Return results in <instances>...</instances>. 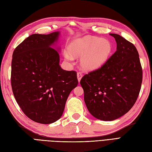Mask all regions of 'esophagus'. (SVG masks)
Returning a JSON list of instances; mask_svg holds the SVG:
<instances>
[{
    "label": "esophagus",
    "mask_w": 152,
    "mask_h": 152,
    "mask_svg": "<svg viewBox=\"0 0 152 152\" xmlns=\"http://www.w3.org/2000/svg\"><path fill=\"white\" fill-rule=\"evenodd\" d=\"M82 77V74L80 73V72H78L77 73V79H78V81H79V82H80L81 79Z\"/></svg>",
    "instance_id": "1"
}]
</instances>
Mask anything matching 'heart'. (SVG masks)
<instances>
[{"label":"heart","instance_id":"obj_1","mask_svg":"<svg viewBox=\"0 0 152 152\" xmlns=\"http://www.w3.org/2000/svg\"><path fill=\"white\" fill-rule=\"evenodd\" d=\"M112 49V44L107 39L85 36L73 40L68 47L70 53L65 52L64 56L67 60H72V56L81 57V68L91 72L98 70L107 62Z\"/></svg>","mask_w":152,"mask_h":152}]
</instances>
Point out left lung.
<instances>
[{
	"label": "left lung",
	"instance_id": "left-lung-1",
	"mask_svg": "<svg viewBox=\"0 0 152 152\" xmlns=\"http://www.w3.org/2000/svg\"><path fill=\"white\" fill-rule=\"evenodd\" d=\"M117 50L100 68L80 80L87 108L94 117L112 121L127 113L138 97L142 72L139 54L130 42L115 34Z\"/></svg>",
	"mask_w": 152,
	"mask_h": 152
}]
</instances>
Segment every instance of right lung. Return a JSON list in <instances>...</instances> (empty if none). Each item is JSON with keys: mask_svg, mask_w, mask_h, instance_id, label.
<instances>
[{"mask_svg": "<svg viewBox=\"0 0 152 152\" xmlns=\"http://www.w3.org/2000/svg\"><path fill=\"white\" fill-rule=\"evenodd\" d=\"M59 31L32 34L12 54L11 86L22 111L34 122L48 124L61 118L70 92L77 87L75 71L59 65Z\"/></svg>", "mask_w": 152, "mask_h": 152, "instance_id": "obj_1", "label": "right lung"}]
</instances>
